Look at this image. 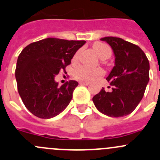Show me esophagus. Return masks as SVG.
Here are the masks:
<instances>
[{
	"mask_svg": "<svg viewBox=\"0 0 160 160\" xmlns=\"http://www.w3.org/2000/svg\"><path fill=\"white\" fill-rule=\"evenodd\" d=\"M80 83L83 85H86V86H88V85L90 84V83H88V82H84V81H81L80 82Z\"/></svg>",
	"mask_w": 160,
	"mask_h": 160,
	"instance_id": "1",
	"label": "esophagus"
}]
</instances>
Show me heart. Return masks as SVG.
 Segmentation results:
<instances>
[{
    "label": "heart",
    "mask_w": 160,
    "mask_h": 160,
    "mask_svg": "<svg viewBox=\"0 0 160 160\" xmlns=\"http://www.w3.org/2000/svg\"><path fill=\"white\" fill-rule=\"evenodd\" d=\"M94 52L102 60H105L109 58L112 55V50L107 44L103 43H95L93 45ZM79 56V52L74 55L73 61H77ZM103 74V71L100 69H92L85 66H80L73 71V76L75 78L86 81H91L94 80L98 77H100Z\"/></svg>",
    "instance_id": "1"
}]
</instances>
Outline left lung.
<instances>
[{
    "label": "left lung",
    "instance_id": "1",
    "mask_svg": "<svg viewBox=\"0 0 160 160\" xmlns=\"http://www.w3.org/2000/svg\"><path fill=\"white\" fill-rule=\"evenodd\" d=\"M110 45L115 56V66L107 81L111 92L102 88L93 97L100 112L110 117H122L132 112L142 101L149 80V62L138 46L119 37L100 39Z\"/></svg>",
    "mask_w": 160,
    "mask_h": 160
}]
</instances>
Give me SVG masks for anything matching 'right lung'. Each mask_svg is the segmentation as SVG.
Masks as SVG:
<instances>
[{"label":"right lung","mask_w":160,"mask_h":160,"mask_svg":"<svg viewBox=\"0 0 160 160\" xmlns=\"http://www.w3.org/2000/svg\"><path fill=\"white\" fill-rule=\"evenodd\" d=\"M85 41L46 38L26 46L17 60L15 78L18 94L28 110L41 119H51L64 111L78 82L61 87L55 76L71 63Z\"/></svg>","instance_id":"1"}]
</instances>
